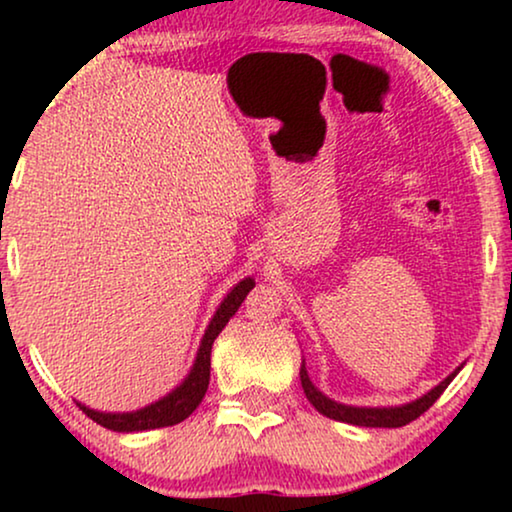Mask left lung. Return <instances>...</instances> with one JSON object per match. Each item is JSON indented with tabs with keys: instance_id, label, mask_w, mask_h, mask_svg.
Instances as JSON below:
<instances>
[{
	"instance_id": "8db88e82",
	"label": "left lung",
	"mask_w": 512,
	"mask_h": 512,
	"mask_svg": "<svg viewBox=\"0 0 512 512\" xmlns=\"http://www.w3.org/2000/svg\"><path fill=\"white\" fill-rule=\"evenodd\" d=\"M454 375H457V370H454L450 377H445V380L440 382L436 389H431L429 394L417 398L415 403L401 405V408H352V405H340V403L331 401V398H326L310 382V377H307V370H305V363H303V368H300V382H303L307 401H310L314 408L321 412V415L328 419H335V422H345V424H354V426H373V429L375 426H380V429H398V426L410 424L412 419L424 415V412L429 410L431 405L438 401L440 394L447 389V384L454 380Z\"/></svg>"
}]
</instances>
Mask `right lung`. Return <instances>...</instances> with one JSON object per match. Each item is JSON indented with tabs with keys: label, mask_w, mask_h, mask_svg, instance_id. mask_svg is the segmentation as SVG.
I'll return each mask as SVG.
<instances>
[{
	"label": "right lung",
	"mask_w": 512,
	"mask_h": 512,
	"mask_svg": "<svg viewBox=\"0 0 512 512\" xmlns=\"http://www.w3.org/2000/svg\"><path fill=\"white\" fill-rule=\"evenodd\" d=\"M254 289V279L247 277L235 286L233 291L223 298L219 310H216L212 324H209L205 338H202L198 359L193 363L191 375L186 377L184 384L172 391L170 396L160 398L158 403L149 405V408L137 410V412H123V415H111V412H95L86 408V405L76 403L86 415L97 422L104 429L132 433V431H149V429H163V426H174L184 422L188 415H193V410L198 408L202 398L207 394L209 387V368H212V345L216 335L223 331V326L228 324L230 317L237 312V307L242 305V300L247 298V293Z\"/></svg>",
	"instance_id": "right-lung-1"
}]
</instances>
